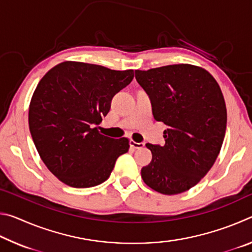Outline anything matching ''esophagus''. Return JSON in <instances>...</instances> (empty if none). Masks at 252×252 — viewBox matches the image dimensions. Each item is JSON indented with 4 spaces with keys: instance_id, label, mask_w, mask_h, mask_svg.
Segmentation results:
<instances>
[{
    "instance_id": "34e87169",
    "label": "esophagus",
    "mask_w": 252,
    "mask_h": 252,
    "mask_svg": "<svg viewBox=\"0 0 252 252\" xmlns=\"http://www.w3.org/2000/svg\"><path fill=\"white\" fill-rule=\"evenodd\" d=\"M130 147L132 149H141V148L144 147V143H138V142L133 141V140H131V141H130Z\"/></svg>"
}]
</instances>
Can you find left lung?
<instances>
[{
  "mask_svg": "<svg viewBox=\"0 0 252 252\" xmlns=\"http://www.w3.org/2000/svg\"><path fill=\"white\" fill-rule=\"evenodd\" d=\"M135 79L150 96L153 117L168 126L163 147L146 144L152 160L141 177L157 192H185L206 176L222 147L227 108L221 89L203 67L183 63L135 70Z\"/></svg>",
  "mask_w": 252,
  "mask_h": 252,
  "instance_id": "8db88e82",
  "label": "left lung"
}]
</instances>
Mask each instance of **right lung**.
<instances>
[{
	"label": "right lung",
	"instance_id": "right-lung-1",
	"mask_svg": "<svg viewBox=\"0 0 252 252\" xmlns=\"http://www.w3.org/2000/svg\"><path fill=\"white\" fill-rule=\"evenodd\" d=\"M133 76V70L64 61L41 79L30 102L29 127L42 161L60 181L73 188L100 185L129 151L126 138H109L94 126Z\"/></svg>",
	"mask_w": 252,
	"mask_h": 252
}]
</instances>
